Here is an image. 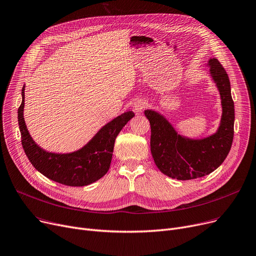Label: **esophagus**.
Masks as SVG:
<instances>
[{
  "mask_svg": "<svg viewBox=\"0 0 256 256\" xmlns=\"http://www.w3.org/2000/svg\"><path fill=\"white\" fill-rule=\"evenodd\" d=\"M146 106H147V102L145 100H142V98H140V100H137L134 102V110L136 111V112H142L143 110H144V108H146Z\"/></svg>",
  "mask_w": 256,
  "mask_h": 256,
  "instance_id": "obj_1",
  "label": "esophagus"
}]
</instances>
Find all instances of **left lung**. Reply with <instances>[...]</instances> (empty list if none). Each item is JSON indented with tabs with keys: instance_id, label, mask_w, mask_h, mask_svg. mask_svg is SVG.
Segmentation results:
<instances>
[{
	"instance_id": "1",
	"label": "left lung",
	"mask_w": 256,
	"mask_h": 256,
	"mask_svg": "<svg viewBox=\"0 0 256 256\" xmlns=\"http://www.w3.org/2000/svg\"><path fill=\"white\" fill-rule=\"evenodd\" d=\"M208 66L222 107L220 124L215 134L202 139L187 138L179 134L158 112H144L151 126L153 160L162 174L174 179L192 180L209 175L224 162L232 144L234 106L230 79L217 58H210Z\"/></svg>"
}]
</instances>
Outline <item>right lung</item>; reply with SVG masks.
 <instances>
[{
	"label": "right lung",
	"mask_w": 256,
	"mask_h": 256,
	"mask_svg": "<svg viewBox=\"0 0 256 256\" xmlns=\"http://www.w3.org/2000/svg\"><path fill=\"white\" fill-rule=\"evenodd\" d=\"M18 108L22 144L30 164L48 179L68 186H85L103 177L110 168L115 139L119 132L134 116L128 111L105 124L82 148L70 153L48 152L32 140L24 118V86Z\"/></svg>",
	"instance_id": "add662e5"
}]
</instances>
